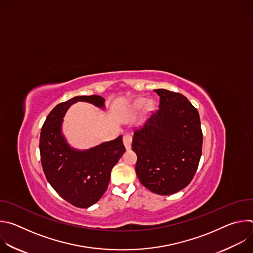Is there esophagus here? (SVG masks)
<instances>
[{
  "label": "esophagus",
  "instance_id": "esophagus-1",
  "mask_svg": "<svg viewBox=\"0 0 253 253\" xmlns=\"http://www.w3.org/2000/svg\"><path fill=\"white\" fill-rule=\"evenodd\" d=\"M131 143H132V137L130 135H124L123 137V144L127 150L131 149Z\"/></svg>",
  "mask_w": 253,
  "mask_h": 253
}]
</instances>
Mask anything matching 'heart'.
<instances>
[{
  "mask_svg": "<svg viewBox=\"0 0 253 253\" xmlns=\"http://www.w3.org/2000/svg\"><path fill=\"white\" fill-rule=\"evenodd\" d=\"M145 104H146V100H144V99H138V100H136L135 103L133 104L132 110H133V111L140 110L141 108H143L144 106H145Z\"/></svg>",
  "mask_w": 253,
  "mask_h": 253,
  "instance_id": "heart-1",
  "label": "heart"
}]
</instances>
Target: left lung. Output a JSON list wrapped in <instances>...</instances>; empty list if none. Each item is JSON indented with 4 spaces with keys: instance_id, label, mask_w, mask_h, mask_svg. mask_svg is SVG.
I'll list each match as a JSON object with an SVG mask.
<instances>
[{
    "instance_id": "obj_1",
    "label": "left lung",
    "mask_w": 253,
    "mask_h": 253,
    "mask_svg": "<svg viewBox=\"0 0 253 253\" xmlns=\"http://www.w3.org/2000/svg\"><path fill=\"white\" fill-rule=\"evenodd\" d=\"M159 110L137 129L132 150L137 154L136 174L143 186L159 195L185 188L192 180L202 153L198 111L180 93L154 90Z\"/></svg>"
}]
</instances>
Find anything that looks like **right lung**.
<instances>
[{
	"label": "right lung",
	"mask_w": 253,
	"mask_h": 253,
	"mask_svg": "<svg viewBox=\"0 0 253 253\" xmlns=\"http://www.w3.org/2000/svg\"><path fill=\"white\" fill-rule=\"evenodd\" d=\"M87 102L105 110V99L98 95L76 96L58 104L48 115L40 135V154L50 185L66 201L87 208L100 200L110 181L112 168L125 152L120 135L89 149H76L63 133V122L69 108Z\"/></svg>",
	"instance_id": "add662e5"
}]
</instances>
